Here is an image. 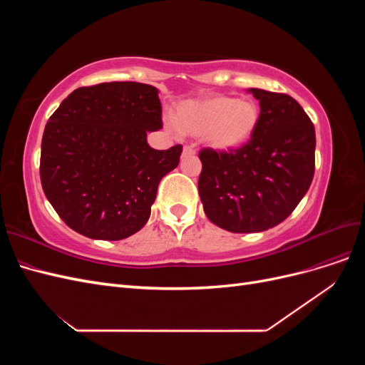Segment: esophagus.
Segmentation results:
<instances>
[{"mask_svg": "<svg viewBox=\"0 0 365 365\" xmlns=\"http://www.w3.org/2000/svg\"><path fill=\"white\" fill-rule=\"evenodd\" d=\"M195 153H196V150L192 146H184L182 148V155L184 157H192V155H195Z\"/></svg>", "mask_w": 365, "mask_h": 365, "instance_id": "esophagus-1", "label": "esophagus"}]
</instances>
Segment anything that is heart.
<instances>
[{
    "instance_id": "heart-1",
    "label": "heart",
    "mask_w": 365,
    "mask_h": 365,
    "mask_svg": "<svg viewBox=\"0 0 365 365\" xmlns=\"http://www.w3.org/2000/svg\"><path fill=\"white\" fill-rule=\"evenodd\" d=\"M259 117V106L251 101L208 94L176 106L172 123L180 134L201 137L212 149L233 150L251 138Z\"/></svg>"
}]
</instances>
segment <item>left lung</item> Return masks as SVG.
<instances>
[{"label": "left lung", "instance_id": "obj_1", "mask_svg": "<svg viewBox=\"0 0 365 365\" xmlns=\"http://www.w3.org/2000/svg\"><path fill=\"white\" fill-rule=\"evenodd\" d=\"M260 105L254 134L233 150L200 152L204 212L231 233H259L288 217L311 187L315 128L295 98L251 88Z\"/></svg>", "mask_w": 365, "mask_h": 365}]
</instances>
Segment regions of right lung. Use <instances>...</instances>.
Here are the masks:
<instances>
[{
	"label": "right lung",
	"instance_id": "obj_1",
	"mask_svg": "<svg viewBox=\"0 0 365 365\" xmlns=\"http://www.w3.org/2000/svg\"><path fill=\"white\" fill-rule=\"evenodd\" d=\"M163 128L155 86L108 82L74 90L48 118L41 145V184L71 230L121 240L145 227L164 175L182 146L152 149Z\"/></svg>",
	"mask_w": 365,
	"mask_h": 365
}]
</instances>
